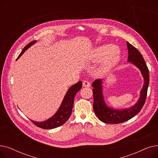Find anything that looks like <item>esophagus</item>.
<instances>
[{
    "instance_id": "1",
    "label": "esophagus",
    "mask_w": 158,
    "mask_h": 158,
    "mask_svg": "<svg viewBox=\"0 0 158 158\" xmlns=\"http://www.w3.org/2000/svg\"><path fill=\"white\" fill-rule=\"evenodd\" d=\"M82 86H83V87H89L91 86V84L89 81H84L83 82H82Z\"/></svg>"
}]
</instances>
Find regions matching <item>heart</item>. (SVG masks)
<instances>
[{
    "mask_svg": "<svg viewBox=\"0 0 158 158\" xmlns=\"http://www.w3.org/2000/svg\"><path fill=\"white\" fill-rule=\"evenodd\" d=\"M95 61L106 60L105 64L102 66L101 72H106L118 63L120 59L117 48L113 45H105L97 48L93 54Z\"/></svg>",
    "mask_w": 158,
    "mask_h": 158,
    "instance_id": "obj_1",
    "label": "heart"
}]
</instances>
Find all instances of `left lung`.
I'll return each instance as SVG.
<instances>
[{
  "label": "left lung",
  "mask_w": 158,
  "mask_h": 158,
  "mask_svg": "<svg viewBox=\"0 0 158 158\" xmlns=\"http://www.w3.org/2000/svg\"><path fill=\"white\" fill-rule=\"evenodd\" d=\"M127 46L129 54L127 61L134 64L140 70L144 79L143 86L140 92L139 100L135 105L127 109L117 110L112 109L106 104L102 94V80L100 79L95 80L92 83L94 110L98 119L104 123L117 124L127 121L141 111L145 102L149 84L148 69L138 50L129 42H127Z\"/></svg>",
  "instance_id": "8db88e82"
}]
</instances>
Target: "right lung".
<instances>
[{"label":"right lung","instance_id":"right-lung-1","mask_svg":"<svg viewBox=\"0 0 158 158\" xmlns=\"http://www.w3.org/2000/svg\"><path fill=\"white\" fill-rule=\"evenodd\" d=\"M36 42V41H33L25 47L22 50V52L17 57L16 60L19 59V58L22 56V54L26 51L29 47H31L32 45L35 44ZM81 88L82 82L79 81L76 84L72 86L69 88L68 92H66L63 98V101L60 107L59 110H57L56 114L51 118L41 122H35L33 120H31V122L37 127L44 129H51L63 125V124L69 119L70 117L73 105L75 95H76V94L81 89Z\"/></svg>","mask_w":158,"mask_h":158}]
</instances>
